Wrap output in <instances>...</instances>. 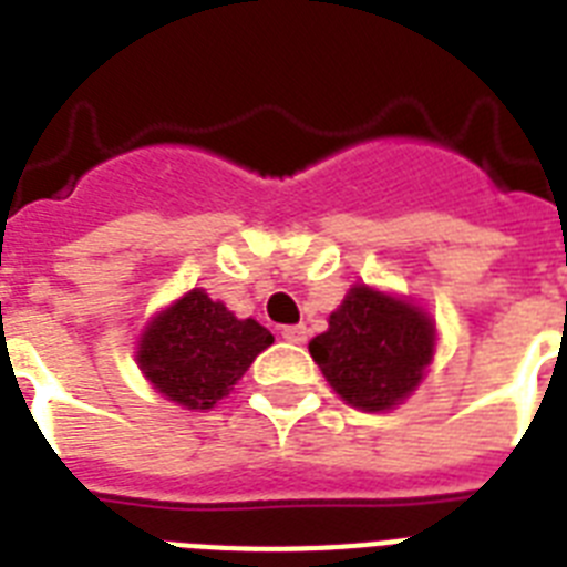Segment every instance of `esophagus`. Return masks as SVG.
Returning <instances> with one entry per match:
<instances>
[{"label":"esophagus","instance_id":"34e87169","mask_svg":"<svg viewBox=\"0 0 567 567\" xmlns=\"http://www.w3.org/2000/svg\"><path fill=\"white\" fill-rule=\"evenodd\" d=\"M282 338L288 341V344H306V338H309V329L302 327H285L282 329Z\"/></svg>","mask_w":567,"mask_h":567}]
</instances>
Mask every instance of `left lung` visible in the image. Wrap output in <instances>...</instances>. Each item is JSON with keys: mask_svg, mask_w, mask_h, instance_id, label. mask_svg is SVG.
Returning a JSON list of instances; mask_svg holds the SVG:
<instances>
[{"mask_svg": "<svg viewBox=\"0 0 567 567\" xmlns=\"http://www.w3.org/2000/svg\"><path fill=\"white\" fill-rule=\"evenodd\" d=\"M435 320L409 297L355 282L311 338L309 353L344 403L388 412L423 382L435 355Z\"/></svg>", "mask_w": 567, "mask_h": 567, "instance_id": "8db88e82", "label": "left lung"}]
</instances>
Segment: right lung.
<instances>
[{
	"instance_id": "obj_1",
	"label": "right lung",
	"mask_w": 567,
	"mask_h": 567,
	"mask_svg": "<svg viewBox=\"0 0 567 567\" xmlns=\"http://www.w3.org/2000/svg\"><path fill=\"white\" fill-rule=\"evenodd\" d=\"M274 336L258 320L235 318L203 288L155 311L137 338L135 362L146 382L182 409L205 412L229 396Z\"/></svg>"
}]
</instances>
